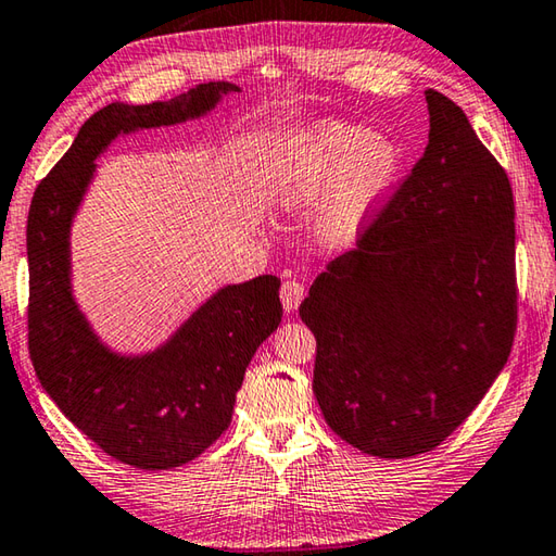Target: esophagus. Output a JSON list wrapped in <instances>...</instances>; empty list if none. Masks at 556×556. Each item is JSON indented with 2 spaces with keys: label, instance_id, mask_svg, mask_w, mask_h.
Masks as SVG:
<instances>
[{
  "label": "esophagus",
  "instance_id": "obj_1",
  "mask_svg": "<svg viewBox=\"0 0 556 556\" xmlns=\"http://www.w3.org/2000/svg\"><path fill=\"white\" fill-rule=\"evenodd\" d=\"M302 298H305V286H302V282H298V280L282 282L280 300H282V307H286V312H295Z\"/></svg>",
  "mask_w": 556,
  "mask_h": 556
}]
</instances>
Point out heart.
Returning a JSON list of instances; mask_svg holds the SVG:
<instances>
[{
  "label": "heart",
  "mask_w": 556,
  "mask_h": 556,
  "mask_svg": "<svg viewBox=\"0 0 556 556\" xmlns=\"http://www.w3.org/2000/svg\"><path fill=\"white\" fill-rule=\"evenodd\" d=\"M404 174V150L361 125L321 121L295 135L274 162L270 201L280 213H317V239L351 247Z\"/></svg>",
  "instance_id": "b5f03b06"
}]
</instances>
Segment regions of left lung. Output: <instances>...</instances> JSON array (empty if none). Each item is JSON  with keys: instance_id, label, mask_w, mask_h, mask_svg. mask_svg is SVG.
<instances>
[{"instance_id": "1", "label": "left lung", "mask_w": 556, "mask_h": 556, "mask_svg": "<svg viewBox=\"0 0 556 556\" xmlns=\"http://www.w3.org/2000/svg\"><path fill=\"white\" fill-rule=\"evenodd\" d=\"M421 160L300 305L331 431L375 457L441 445L504 370L516 333V205L465 111L426 91Z\"/></svg>"}]
</instances>
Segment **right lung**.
Listing matches in <instances>:
<instances>
[{
  "instance_id": "right-lung-1",
  "label": "right lung",
  "mask_w": 556,
  "mask_h": 556,
  "mask_svg": "<svg viewBox=\"0 0 556 556\" xmlns=\"http://www.w3.org/2000/svg\"><path fill=\"white\" fill-rule=\"evenodd\" d=\"M235 91L232 81H211L144 106L109 103L81 125L30 201L26 251L34 370L84 435L138 469L191 463L227 431L249 363L280 324V280L258 276L219 288L154 351L118 353L93 331L72 292V223L97 160L118 135L203 118Z\"/></svg>"
}]
</instances>
